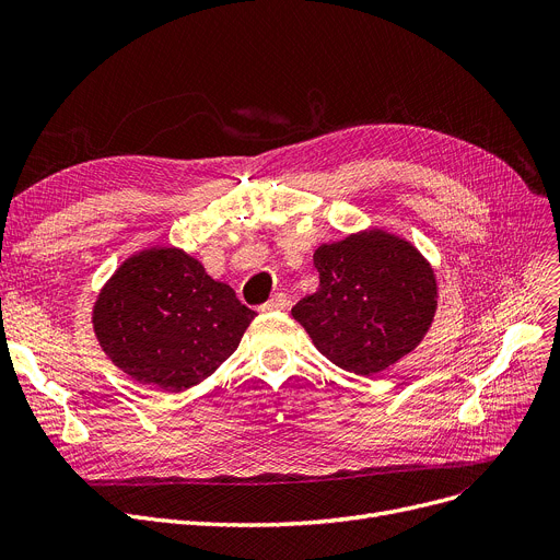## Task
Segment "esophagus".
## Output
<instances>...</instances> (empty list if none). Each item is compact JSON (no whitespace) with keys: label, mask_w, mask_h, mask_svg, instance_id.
Wrapping results in <instances>:
<instances>
[{"label":"esophagus","mask_w":560,"mask_h":560,"mask_svg":"<svg viewBox=\"0 0 560 560\" xmlns=\"http://www.w3.org/2000/svg\"><path fill=\"white\" fill-rule=\"evenodd\" d=\"M288 306V298L283 292H275V295L260 306V311H283Z\"/></svg>","instance_id":"1"}]
</instances>
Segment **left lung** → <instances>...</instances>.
Masks as SVG:
<instances>
[{
  "instance_id": "left-lung-1",
  "label": "left lung",
  "mask_w": 560,
  "mask_h": 560,
  "mask_svg": "<svg viewBox=\"0 0 560 560\" xmlns=\"http://www.w3.org/2000/svg\"><path fill=\"white\" fill-rule=\"evenodd\" d=\"M319 288L292 317L338 368L376 374L413 351L435 313V277L420 252L386 231L347 235L313 254Z\"/></svg>"
}]
</instances>
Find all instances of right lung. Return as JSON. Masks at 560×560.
<instances>
[{
    "instance_id": "add662e5",
    "label": "right lung",
    "mask_w": 560,
    "mask_h": 560,
    "mask_svg": "<svg viewBox=\"0 0 560 560\" xmlns=\"http://www.w3.org/2000/svg\"><path fill=\"white\" fill-rule=\"evenodd\" d=\"M254 311L174 247L127 258L102 288L93 325L106 357L140 384L182 393L238 347Z\"/></svg>"
}]
</instances>
